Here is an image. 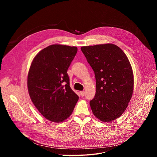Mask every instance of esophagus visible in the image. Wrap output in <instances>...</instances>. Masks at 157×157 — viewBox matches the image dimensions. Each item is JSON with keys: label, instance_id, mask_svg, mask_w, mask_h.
<instances>
[{"label": "esophagus", "instance_id": "1", "mask_svg": "<svg viewBox=\"0 0 157 157\" xmlns=\"http://www.w3.org/2000/svg\"><path fill=\"white\" fill-rule=\"evenodd\" d=\"M80 95L81 96H84L85 95V92L84 91H80Z\"/></svg>", "mask_w": 157, "mask_h": 157}]
</instances>
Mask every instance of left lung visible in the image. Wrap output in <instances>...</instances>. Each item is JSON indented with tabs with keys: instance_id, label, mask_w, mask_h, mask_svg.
I'll use <instances>...</instances> for the list:
<instances>
[{
	"instance_id": "8db88e82",
	"label": "left lung",
	"mask_w": 157,
	"mask_h": 157,
	"mask_svg": "<svg viewBox=\"0 0 157 157\" xmlns=\"http://www.w3.org/2000/svg\"><path fill=\"white\" fill-rule=\"evenodd\" d=\"M81 50L96 78V94L89 102L93 114L102 122L117 119L133 94V75L127 56L111 43L82 47Z\"/></svg>"
}]
</instances>
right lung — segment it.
<instances>
[{"label": "right lung", "mask_w": 157, "mask_h": 157, "mask_svg": "<svg viewBox=\"0 0 157 157\" xmlns=\"http://www.w3.org/2000/svg\"><path fill=\"white\" fill-rule=\"evenodd\" d=\"M77 52L76 47L52 44L35 56L30 67L27 86L30 99L51 122L58 123L69 117L79 99L67 74Z\"/></svg>", "instance_id": "right-lung-1"}]
</instances>
